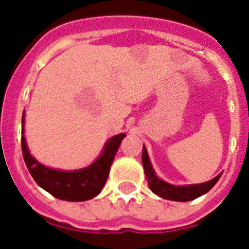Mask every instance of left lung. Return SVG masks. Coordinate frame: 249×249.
Listing matches in <instances>:
<instances>
[{
    "instance_id": "1",
    "label": "left lung",
    "mask_w": 249,
    "mask_h": 249,
    "mask_svg": "<svg viewBox=\"0 0 249 249\" xmlns=\"http://www.w3.org/2000/svg\"><path fill=\"white\" fill-rule=\"evenodd\" d=\"M142 163H143L144 175H146L147 181H148L149 188L152 192L158 195L162 198L169 199V201H178V202H188L196 199L199 196L204 195L218 182L221 175L214 177L208 182H204L201 184H191V186H173L167 182L162 181L156 176L155 171L152 168L151 162H149L148 153H147L146 147L142 149Z\"/></svg>"
}]
</instances>
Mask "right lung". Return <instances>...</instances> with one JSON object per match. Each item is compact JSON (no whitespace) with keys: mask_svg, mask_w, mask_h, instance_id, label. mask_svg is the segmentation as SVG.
<instances>
[{"mask_svg":"<svg viewBox=\"0 0 249 249\" xmlns=\"http://www.w3.org/2000/svg\"><path fill=\"white\" fill-rule=\"evenodd\" d=\"M23 122L25 114H22V155L31 176L39 187H42L43 190L56 198L71 202L87 201L96 197L101 192L107 181L109 168L114 156L117 153L118 147L123 138L126 137L124 133L112 137L106 144L100 158L96 160V162H93L91 166L78 171L63 172L42 166L31 156L23 136Z\"/></svg>","mask_w":249,"mask_h":249,"instance_id":"right-lung-1","label":"right lung"}]
</instances>
